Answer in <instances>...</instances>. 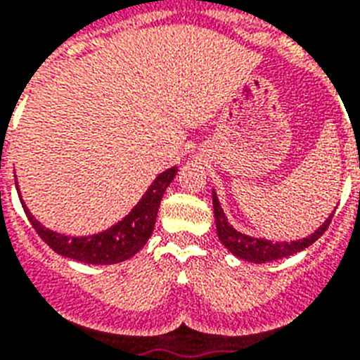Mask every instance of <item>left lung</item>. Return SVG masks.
<instances>
[{"mask_svg": "<svg viewBox=\"0 0 360 360\" xmlns=\"http://www.w3.org/2000/svg\"><path fill=\"white\" fill-rule=\"evenodd\" d=\"M213 213H215L217 236H219V240L223 241V245L229 249L230 253L236 255L238 259L249 260V262H257V264L285 259V257H290V255L304 251L306 247L315 243L321 236L325 234V230L328 229V224H330L334 215L333 213V215L326 219L325 223L321 224L319 229L315 230L314 234L308 236V238H304V240L276 241V243H271V241L268 240L251 238V236L241 234V232L232 229L229 224V221H226V217H224L223 207L219 204V198H217L215 191H213Z\"/></svg>", "mask_w": 360, "mask_h": 360, "instance_id": "8db88e82", "label": "left lung"}]
</instances>
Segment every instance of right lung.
I'll return each instance as SVG.
<instances>
[{
	"mask_svg": "<svg viewBox=\"0 0 360 360\" xmlns=\"http://www.w3.org/2000/svg\"><path fill=\"white\" fill-rule=\"evenodd\" d=\"M175 174H177V168L162 172L155 179V183L149 186V191L145 192L143 198L139 200L136 207L131 210L130 215L124 217L120 223H117L105 232L86 236V238H71V236L52 232V230L41 226L39 221H35L24 202H22V207L26 211L35 232L41 236V240L45 241L52 251H56L68 259L86 262V264H117V262L134 257L147 243L153 234V229H155L156 213L160 207L162 196L169 183L174 181Z\"/></svg>",
	"mask_w": 360,
	"mask_h": 360,
	"instance_id": "1",
	"label": "right lung"
}]
</instances>
